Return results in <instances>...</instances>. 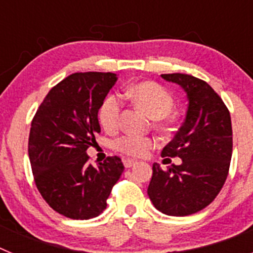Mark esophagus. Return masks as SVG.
Instances as JSON below:
<instances>
[{
    "label": "esophagus",
    "mask_w": 253,
    "mask_h": 253,
    "mask_svg": "<svg viewBox=\"0 0 253 253\" xmlns=\"http://www.w3.org/2000/svg\"><path fill=\"white\" fill-rule=\"evenodd\" d=\"M123 163H124V167L125 169H130V167H133V166H135V161L134 160H124L123 161Z\"/></svg>",
    "instance_id": "34e87169"
}]
</instances>
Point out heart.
I'll use <instances>...</instances> for the list:
<instances>
[{"mask_svg":"<svg viewBox=\"0 0 253 253\" xmlns=\"http://www.w3.org/2000/svg\"><path fill=\"white\" fill-rule=\"evenodd\" d=\"M126 96L146 111L152 119L157 120V125L162 128L166 124L167 115L173 107V99L171 93L156 82H140L133 84L126 91ZM122 102L116 95L105 97L99 110V120L105 130L114 131L119 126ZM154 147V140L148 137L124 135L115 143V148L129 157H143L148 154Z\"/></svg>","mask_w":253,"mask_h":253,"instance_id":"heart-1","label":"heart"}]
</instances>
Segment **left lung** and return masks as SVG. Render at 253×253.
Returning <instances> with one entry per match:
<instances>
[{"mask_svg":"<svg viewBox=\"0 0 253 253\" xmlns=\"http://www.w3.org/2000/svg\"><path fill=\"white\" fill-rule=\"evenodd\" d=\"M161 77L186 93L184 124L162 151V157L177 156L182 163L167 171L154 163L147 193L163 214L186 216L208 207L224 185L233 148L231 115L205 81L184 73Z\"/></svg>","mask_w":253,"mask_h":253,"instance_id":"8db88e82","label":"left lung"}]
</instances>
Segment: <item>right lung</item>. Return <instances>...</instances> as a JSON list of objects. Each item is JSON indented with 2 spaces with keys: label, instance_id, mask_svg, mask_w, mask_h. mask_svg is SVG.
<instances>
[{
  "label": "right lung",
  "instance_id": "right-lung-1",
  "mask_svg": "<svg viewBox=\"0 0 253 253\" xmlns=\"http://www.w3.org/2000/svg\"><path fill=\"white\" fill-rule=\"evenodd\" d=\"M118 81L115 73H73L45 96L29 135V158L39 193L57 213L71 219L95 218L122 176L119 157L88 165L87 148L101 131L100 106Z\"/></svg>",
  "mask_w": 253,
  "mask_h": 253
}]
</instances>
